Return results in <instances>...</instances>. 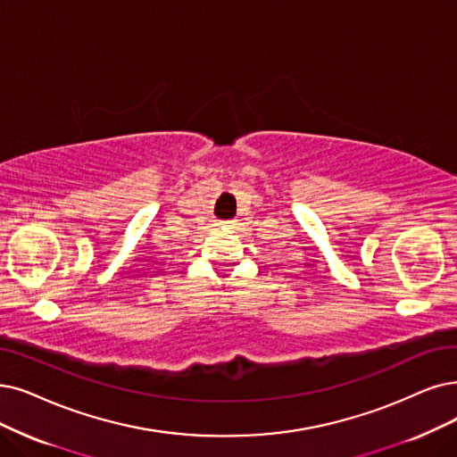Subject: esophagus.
Instances as JSON below:
<instances>
[{"label": "esophagus", "mask_w": 457, "mask_h": 457, "mask_svg": "<svg viewBox=\"0 0 457 457\" xmlns=\"http://www.w3.org/2000/svg\"><path fill=\"white\" fill-rule=\"evenodd\" d=\"M223 228H236V221H228L223 225Z\"/></svg>", "instance_id": "obj_1"}]
</instances>
